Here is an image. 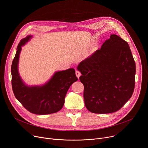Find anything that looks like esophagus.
<instances>
[{
    "label": "esophagus",
    "instance_id": "obj_1",
    "mask_svg": "<svg viewBox=\"0 0 148 148\" xmlns=\"http://www.w3.org/2000/svg\"><path fill=\"white\" fill-rule=\"evenodd\" d=\"M81 72H79V71H76V76H77V77L79 79V77L81 76Z\"/></svg>",
    "mask_w": 148,
    "mask_h": 148
}]
</instances>
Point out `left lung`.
<instances>
[{"label":"left lung","mask_w":148,"mask_h":148,"mask_svg":"<svg viewBox=\"0 0 148 148\" xmlns=\"http://www.w3.org/2000/svg\"><path fill=\"white\" fill-rule=\"evenodd\" d=\"M85 105L90 112L107 114L120 110L134 89L136 64L128 43L112 34L100 49L79 64Z\"/></svg>","instance_id":"obj_1"}]
</instances>
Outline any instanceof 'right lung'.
Masks as SVG:
<instances>
[{
	"mask_svg": "<svg viewBox=\"0 0 148 148\" xmlns=\"http://www.w3.org/2000/svg\"><path fill=\"white\" fill-rule=\"evenodd\" d=\"M32 37L22 39L11 66L12 87L16 98L28 111L39 115L49 114L60 111L64 103V98L71 85L77 81L73 68L56 72L50 80L42 86H29L21 78L18 63L22 46Z\"/></svg>",
	"mask_w": 148,
	"mask_h": 148,
	"instance_id": "obj_1",
	"label": "right lung"
}]
</instances>
